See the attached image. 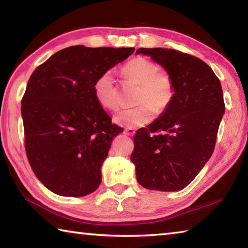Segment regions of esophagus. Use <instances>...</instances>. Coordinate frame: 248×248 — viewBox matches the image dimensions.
I'll return each instance as SVG.
<instances>
[{
  "mask_svg": "<svg viewBox=\"0 0 248 248\" xmlns=\"http://www.w3.org/2000/svg\"><path fill=\"white\" fill-rule=\"evenodd\" d=\"M124 133L127 134V136H129V137H132V136H134V133H136V131H134V129H132V128H125L124 129Z\"/></svg>",
  "mask_w": 248,
  "mask_h": 248,
  "instance_id": "1",
  "label": "esophagus"
}]
</instances>
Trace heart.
Masks as SVG:
<instances>
[{
  "mask_svg": "<svg viewBox=\"0 0 248 248\" xmlns=\"http://www.w3.org/2000/svg\"><path fill=\"white\" fill-rule=\"evenodd\" d=\"M125 81L139 85L134 104L139 106L124 109L114 117L119 125L137 128L150 124L154 118V111L163 114L173 100L175 86L169 72L158 70V66L144 57H134L123 68ZM94 95L100 106L108 110L119 108L118 91L114 75L110 71L100 74L94 83Z\"/></svg>",
  "mask_w": 248,
  "mask_h": 248,
  "instance_id": "obj_1",
  "label": "heart"
}]
</instances>
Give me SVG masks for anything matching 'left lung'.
<instances>
[{
  "label": "left lung",
  "mask_w": 248,
  "mask_h": 248,
  "mask_svg": "<svg viewBox=\"0 0 248 248\" xmlns=\"http://www.w3.org/2000/svg\"><path fill=\"white\" fill-rule=\"evenodd\" d=\"M137 52L161 64L175 86L170 107L133 138L137 180L150 190H180L215 150L225 110L221 83L205 62L191 54L166 48H140Z\"/></svg>",
  "instance_id": "left-lung-1"
}]
</instances>
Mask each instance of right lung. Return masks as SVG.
<instances>
[{
    "instance_id": "right-lung-1",
    "label": "right lung",
    "mask_w": 248,
    "mask_h": 248,
    "mask_svg": "<svg viewBox=\"0 0 248 248\" xmlns=\"http://www.w3.org/2000/svg\"><path fill=\"white\" fill-rule=\"evenodd\" d=\"M133 51L72 46L29 78L22 98L25 150L37 178L54 194L82 197L98 188L111 141L124 129L96 100L94 83Z\"/></svg>"
}]
</instances>
